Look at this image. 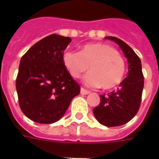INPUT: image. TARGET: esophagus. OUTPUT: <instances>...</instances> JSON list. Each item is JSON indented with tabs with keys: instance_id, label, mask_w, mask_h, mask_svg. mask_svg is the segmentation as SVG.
<instances>
[{
	"instance_id": "obj_1",
	"label": "esophagus",
	"mask_w": 159,
	"mask_h": 159,
	"mask_svg": "<svg viewBox=\"0 0 159 159\" xmlns=\"http://www.w3.org/2000/svg\"><path fill=\"white\" fill-rule=\"evenodd\" d=\"M80 93H81V94H89V93H90V92L89 90H86L85 89H83V88H81Z\"/></svg>"
}]
</instances>
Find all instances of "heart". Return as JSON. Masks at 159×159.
<instances>
[{
	"mask_svg": "<svg viewBox=\"0 0 159 159\" xmlns=\"http://www.w3.org/2000/svg\"><path fill=\"white\" fill-rule=\"evenodd\" d=\"M63 63L70 75L78 78L87 70L83 77L87 86L111 89L122 83L125 74V62L112 47L103 43L84 45L81 51L66 50Z\"/></svg>",
	"mask_w": 159,
	"mask_h": 159,
	"instance_id": "1",
	"label": "heart"
}]
</instances>
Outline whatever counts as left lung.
<instances>
[{
	"label": "left lung",
	"mask_w": 159,
	"mask_h": 159,
	"mask_svg": "<svg viewBox=\"0 0 159 159\" xmlns=\"http://www.w3.org/2000/svg\"><path fill=\"white\" fill-rule=\"evenodd\" d=\"M119 46L128 61V76L117 91L100 95V105L93 112L98 122L107 127L120 126L129 122L140 108L144 77L140 58L127 43L114 36L105 37Z\"/></svg>",
	"instance_id": "8db88e82"
}]
</instances>
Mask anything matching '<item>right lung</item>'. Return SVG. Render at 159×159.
I'll list each match as a JSON object with an SVG mask.
<instances>
[{"label": "right lung", "mask_w": 159, "mask_h": 159, "mask_svg": "<svg viewBox=\"0 0 159 159\" xmlns=\"http://www.w3.org/2000/svg\"><path fill=\"white\" fill-rule=\"evenodd\" d=\"M71 39L52 34L20 59L16 89L21 110L34 122L55 123L66 113L80 87L66 70L63 54Z\"/></svg>", "instance_id": "add662e5"}]
</instances>
